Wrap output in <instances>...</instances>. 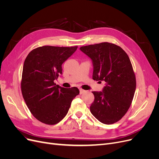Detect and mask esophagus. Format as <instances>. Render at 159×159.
I'll use <instances>...</instances> for the list:
<instances>
[{
  "instance_id": "1",
  "label": "esophagus",
  "mask_w": 159,
  "mask_h": 159,
  "mask_svg": "<svg viewBox=\"0 0 159 159\" xmlns=\"http://www.w3.org/2000/svg\"><path fill=\"white\" fill-rule=\"evenodd\" d=\"M85 90H84V89H80V94H82V93H84V92H85Z\"/></svg>"
}]
</instances>
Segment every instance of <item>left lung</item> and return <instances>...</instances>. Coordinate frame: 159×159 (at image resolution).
Instances as JSON below:
<instances>
[{
  "label": "left lung",
  "mask_w": 159,
  "mask_h": 159,
  "mask_svg": "<svg viewBox=\"0 0 159 159\" xmlns=\"http://www.w3.org/2000/svg\"><path fill=\"white\" fill-rule=\"evenodd\" d=\"M92 61L93 79L105 82L102 91H92L94 102L90 111L98 121L110 125L121 119L131 106L136 78L127 53L109 42L81 47Z\"/></svg>",
  "instance_id": "1"
}]
</instances>
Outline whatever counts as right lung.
Returning a JSON list of instances; mask_svg holds the SVG:
<instances>
[{
    "mask_svg": "<svg viewBox=\"0 0 159 159\" xmlns=\"http://www.w3.org/2000/svg\"><path fill=\"white\" fill-rule=\"evenodd\" d=\"M78 48L44 46L32 50L24 62L21 91L31 113L40 122L55 125L68 113L79 89L54 83L62 73L61 65Z\"/></svg>",
    "mask_w": 159,
    "mask_h": 159,
    "instance_id": "1",
    "label": "right lung"
}]
</instances>
